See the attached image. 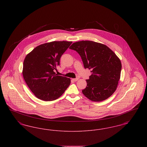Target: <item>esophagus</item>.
I'll return each mask as SVG.
<instances>
[{
	"label": "esophagus",
	"instance_id": "esophagus-1",
	"mask_svg": "<svg viewBox=\"0 0 147 147\" xmlns=\"http://www.w3.org/2000/svg\"><path fill=\"white\" fill-rule=\"evenodd\" d=\"M78 79H79V78H77L73 79V81H74V82H77V81L78 80Z\"/></svg>",
	"mask_w": 147,
	"mask_h": 147
}]
</instances>
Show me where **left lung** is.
Masks as SVG:
<instances>
[{
    "label": "left lung",
    "instance_id": "1",
    "mask_svg": "<svg viewBox=\"0 0 147 147\" xmlns=\"http://www.w3.org/2000/svg\"><path fill=\"white\" fill-rule=\"evenodd\" d=\"M69 49L80 56L84 68L91 69L87 86L82 90L92 101L100 102L116 91L120 79L122 64L119 57L104 44L91 41L73 43Z\"/></svg>",
    "mask_w": 147,
    "mask_h": 147
}]
</instances>
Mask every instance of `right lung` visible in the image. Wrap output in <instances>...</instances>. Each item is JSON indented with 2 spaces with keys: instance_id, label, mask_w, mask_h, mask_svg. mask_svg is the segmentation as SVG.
Wrapping results in <instances>:
<instances>
[{
  "instance_id": "right-lung-1",
  "label": "right lung",
  "mask_w": 147,
  "mask_h": 147,
  "mask_svg": "<svg viewBox=\"0 0 147 147\" xmlns=\"http://www.w3.org/2000/svg\"><path fill=\"white\" fill-rule=\"evenodd\" d=\"M72 42L53 41L38 46L26 56L22 75L35 96L43 101L59 98L70 84V78L57 76L54 70Z\"/></svg>"
}]
</instances>
